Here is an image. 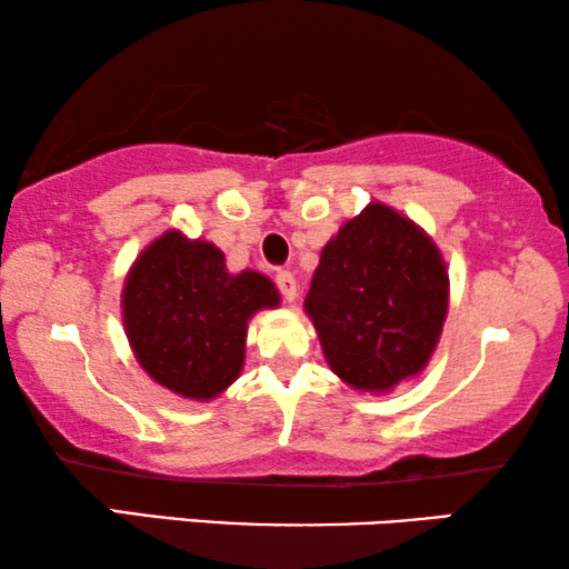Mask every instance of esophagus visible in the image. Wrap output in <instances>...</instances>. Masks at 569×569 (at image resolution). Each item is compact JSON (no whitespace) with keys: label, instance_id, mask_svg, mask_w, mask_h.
<instances>
[{"label":"esophagus","instance_id":"obj_1","mask_svg":"<svg viewBox=\"0 0 569 569\" xmlns=\"http://www.w3.org/2000/svg\"><path fill=\"white\" fill-rule=\"evenodd\" d=\"M277 287L287 302H295V298H298V279H295L290 271H279Z\"/></svg>","mask_w":569,"mask_h":569}]
</instances>
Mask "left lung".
I'll use <instances>...</instances> for the list:
<instances>
[{"label": "left lung", "mask_w": 569, "mask_h": 569, "mask_svg": "<svg viewBox=\"0 0 569 569\" xmlns=\"http://www.w3.org/2000/svg\"><path fill=\"white\" fill-rule=\"evenodd\" d=\"M306 313L345 383L388 393L425 370L438 347L448 313L440 248L409 217L372 201L323 246Z\"/></svg>", "instance_id": "left-lung-1"}]
</instances>
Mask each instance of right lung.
Wrapping results in <instances>:
<instances>
[{"mask_svg": "<svg viewBox=\"0 0 569 569\" xmlns=\"http://www.w3.org/2000/svg\"><path fill=\"white\" fill-rule=\"evenodd\" d=\"M277 306L269 277L230 274L220 248L181 230L162 232L137 256L121 292L139 365L154 383L193 401L214 399L240 376L248 321Z\"/></svg>", "mask_w": 569, "mask_h": 569, "instance_id": "obj_1", "label": "right lung"}]
</instances>
